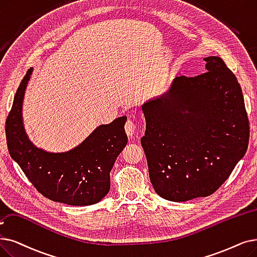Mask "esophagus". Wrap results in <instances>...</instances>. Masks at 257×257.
Instances as JSON below:
<instances>
[{"label": "esophagus", "instance_id": "1", "mask_svg": "<svg viewBox=\"0 0 257 257\" xmlns=\"http://www.w3.org/2000/svg\"><path fill=\"white\" fill-rule=\"evenodd\" d=\"M125 131H126L127 136H128L129 138H132V136L135 135V132H136V124H135V122H133V120L128 119V120L126 121V124H125Z\"/></svg>", "mask_w": 257, "mask_h": 257}]
</instances>
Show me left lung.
I'll return each mask as SVG.
<instances>
[{"mask_svg": "<svg viewBox=\"0 0 257 257\" xmlns=\"http://www.w3.org/2000/svg\"><path fill=\"white\" fill-rule=\"evenodd\" d=\"M207 71L177 76L142 106L141 143L155 192L171 202L209 196L225 183L249 144V119L236 76L219 57Z\"/></svg>", "mask_w": 257, "mask_h": 257, "instance_id": "left-lung-1", "label": "left lung"}]
</instances>
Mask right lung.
<instances>
[{"label":"right lung","instance_id":"1","mask_svg":"<svg viewBox=\"0 0 257 257\" xmlns=\"http://www.w3.org/2000/svg\"><path fill=\"white\" fill-rule=\"evenodd\" d=\"M32 73L22 80L9 111L5 132L7 147L30 183L45 197L70 206L99 202L110 189V171L128 138L126 116L98 126L80 146L65 153H50L37 148L27 138L22 119V104Z\"/></svg>","mask_w":257,"mask_h":257}]
</instances>
